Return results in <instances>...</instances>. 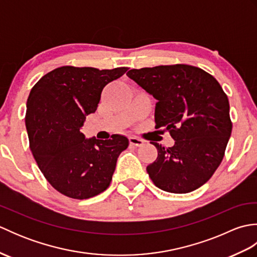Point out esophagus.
Wrapping results in <instances>:
<instances>
[{
    "label": "esophagus",
    "mask_w": 257,
    "mask_h": 257,
    "mask_svg": "<svg viewBox=\"0 0 257 257\" xmlns=\"http://www.w3.org/2000/svg\"><path fill=\"white\" fill-rule=\"evenodd\" d=\"M129 143H130V145H133V146L141 147V146H144L145 141L139 139V138H136V137H130V138H129Z\"/></svg>",
    "instance_id": "1"
}]
</instances>
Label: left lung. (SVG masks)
<instances>
[{"label": "left lung", "instance_id": "1", "mask_svg": "<svg viewBox=\"0 0 257 257\" xmlns=\"http://www.w3.org/2000/svg\"><path fill=\"white\" fill-rule=\"evenodd\" d=\"M127 75L158 100L156 128L174 139L169 148L150 143L158 150L147 167L152 182L171 193L200 188L219 168L232 133L230 103L219 81L185 64L130 69Z\"/></svg>", "mask_w": 257, "mask_h": 257}]
</instances>
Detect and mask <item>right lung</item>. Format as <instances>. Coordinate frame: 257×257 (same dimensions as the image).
Instances as JSON below:
<instances>
[{
	"instance_id": "1",
	"label": "right lung",
	"mask_w": 257,
	"mask_h": 257,
	"mask_svg": "<svg viewBox=\"0 0 257 257\" xmlns=\"http://www.w3.org/2000/svg\"><path fill=\"white\" fill-rule=\"evenodd\" d=\"M127 70L62 66L43 76L32 88L25 114L30 149L59 193L85 200L110 184L128 138L112 135L108 140L86 139L80 128L86 116L96 111L103 87Z\"/></svg>"
}]
</instances>
